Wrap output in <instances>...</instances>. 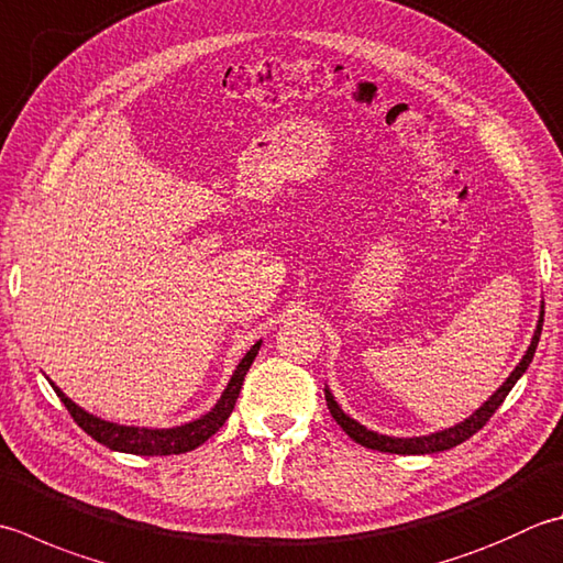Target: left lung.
Segmentation results:
<instances>
[{
    "label": "left lung",
    "instance_id": "8db88e82",
    "mask_svg": "<svg viewBox=\"0 0 563 563\" xmlns=\"http://www.w3.org/2000/svg\"><path fill=\"white\" fill-rule=\"evenodd\" d=\"M542 324H544V312L539 314L537 332H534V339H532L530 349H527L525 358L520 361V366H517L510 373V378L500 385V390L495 393L493 398L481 407V410L473 412L468 420H464V422L456 424V427H451V429H444V432H437V434H429V437H415V439H395V437L376 434V432H371V429H366L363 424H358L356 420H351L349 415H344V410H341V407L336 405V400L332 398V393L324 388L327 407H329V412H332V417L336 420V424H341V429H344V432L351 439H354V442H358L361 446H366V449L385 451V454H437V451H446L451 446L466 442V439H471L473 434H476L478 429L486 427V422L495 415V410H498V407L503 405V400L508 398V393L512 390V385L520 380V376L527 371V366H530V363H532V356H534L537 344H539V336H542Z\"/></svg>",
    "mask_w": 563,
    "mask_h": 563
}]
</instances>
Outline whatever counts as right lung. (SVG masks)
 <instances>
[{
	"label": "right lung",
	"instance_id": "obj_1",
	"mask_svg": "<svg viewBox=\"0 0 563 563\" xmlns=\"http://www.w3.org/2000/svg\"><path fill=\"white\" fill-rule=\"evenodd\" d=\"M258 349H261V341L258 344H253L249 349V354L241 358V363L234 371V376H231V380L227 385L224 395L212 407V412H207L205 417H200V420L183 424V427H175V429H139V427H121V424L104 422V420H99V417L80 410V407H77L73 400L65 398L63 390L55 388L53 383L51 385H53V390L58 393V398L63 400L65 410L70 412L77 427H82L85 432L95 439V442L104 444L114 451H124V454H139V456L185 454V451H192L200 444H205L207 439L217 434L219 427L229 420V415L236 405L241 385H244L246 371L251 368L253 358H256Z\"/></svg>",
	"mask_w": 563,
	"mask_h": 563
}]
</instances>
